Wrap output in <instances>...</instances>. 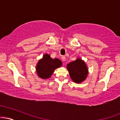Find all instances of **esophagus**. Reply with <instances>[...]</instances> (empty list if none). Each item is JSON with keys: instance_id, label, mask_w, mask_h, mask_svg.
<instances>
[{"instance_id": "obj_1", "label": "esophagus", "mask_w": 120, "mask_h": 120, "mask_svg": "<svg viewBox=\"0 0 120 120\" xmlns=\"http://www.w3.org/2000/svg\"><path fill=\"white\" fill-rule=\"evenodd\" d=\"M61 60H63V61H65V60H66V57H65V56H62V57H61Z\"/></svg>"}]
</instances>
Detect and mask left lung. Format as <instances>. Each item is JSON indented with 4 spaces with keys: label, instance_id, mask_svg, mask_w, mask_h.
<instances>
[{
    "label": "left lung",
    "instance_id": "1",
    "mask_svg": "<svg viewBox=\"0 0 120 120\" xmlns=\"http://www.w3.org/2000/svg\"><path fill=\"white\" fill-rule=\"evenodd\" d=\"M67 69L71 78L75 82L80 83L86 79L88 75V69L84 61L81 59L69 63L67 65Z\"/></svg>",
    "mask_w": 120,
    "mask_h": 120
}]
</instances>
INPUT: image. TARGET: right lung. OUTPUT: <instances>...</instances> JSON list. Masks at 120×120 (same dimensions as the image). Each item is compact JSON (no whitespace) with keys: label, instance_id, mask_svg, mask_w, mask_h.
<instances>
[{"label":"right lung","instance_id":"add662e5","mask_svg":"<svg viewBox=\"0 0 120 120\" xmlns=\"http://www.w3.org/2000/svg\"><path fill=\"white\" fill-rule=\"evenodd\" d=\"M61 65L62 63L59 59H52L49 55L45 54L37 64V73L40 78L47 79L51 77L55 69Z\"/></svg>","mask_w":120,"mask_h":120}]
</instances>
